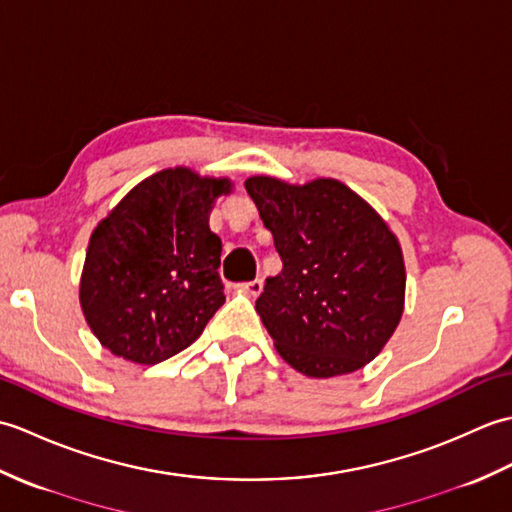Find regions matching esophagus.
I'll return each instance as SVG.
<instances>
[{"label":"esophagus","instance_id":"34e87169","mask_svg":"<svg viewBox=\"0 0 512 512\" xmlns=\"http://www.w3.org/2000/svg\"><path fill=\"white\" fill-rule=\"evenodd\" d=\"M262 288H264L262 279H253V281H246V284H242V290L248 292L250 297H257L259 292H262Z\"/></svg>","mask_w":512,"mask_h":512}]
</instances>
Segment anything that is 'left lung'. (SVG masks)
<instances>
[{
    "label": "left lung",
    "mask_w": 512,
    "mask_h": 512,
    "mask_svg": "<svg viewBox=\"0 0 512 512\" xmlns=\"http://www.w3.org/2000/svg\"><path fill=\"white\" fill-rule=\"evenodd\" d=\"M246 191L284 262L255 303L277 352L312 378L361 369L402 317L405 264L396 235L339 180L292 187L255 176Z\"/></svg>",
    "instance_id": "1"
}]
</instances>
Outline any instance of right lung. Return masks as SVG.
<instances>
[{
	"instance_id": "1",
	"label": "right lung",
	"mask_w": 512,
	"mask_h": 512,
	"mask_svg": "<svg viewBox=\"0 0 512 512\" xmlns=\"http://www.w3.org/2000/svg\"><path fill=\"white\" fill-rule=\"evenodd\" d=\"M231 182L165 169L140 182L94 228L81 306L107 350L140 365L182 352L224 303L222 239L209 211Z\"/></svg>"
}]
</instances>
